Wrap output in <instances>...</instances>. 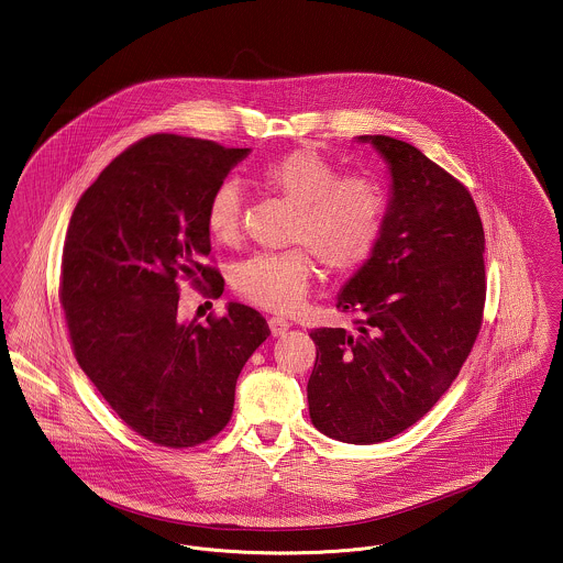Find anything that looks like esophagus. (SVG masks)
<instances>
[{
    "label": "esophagus",
    "mask_w": 563,
    "mask_h": 563,
    "mask_svg": "<svg viewBox=\"0 0 563 563\" xmlns=\"http://www.w3.org/2000/svg\"><path fill=\"white\" fill-rule=\"evenodd\" d=\"M269 331H272V335L274 338H278V335H285V331L291 327V322L285 321L283 317H269Z\"/></svg>",
    "instance_id": "esophagus-1"
}]
</instances>
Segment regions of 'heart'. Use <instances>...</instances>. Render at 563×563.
Instances as JSON below:
<instances>
[{"mask_svg": "<svg viewBox=\"0 0 563 563\" xmlns=\"http://www.w3.org/2000/svg\"><path fill=\"white\" fill-rule=\"evenodd\" d=\"M257 186L294 209L280 253H260L234 272V289L246 301L291 312L308 294L317 260L331 274L361 268L375 251L388 217V191L369 173H344L314 147H297L257 173ZM209 236L236 246L242 236V196L234 184L214 189L205 209Z\"/></svg>", "mask_w": 563, "mask_h": 563, "instance_id": "b5f03b06", "label": "heart"}]
</instances>
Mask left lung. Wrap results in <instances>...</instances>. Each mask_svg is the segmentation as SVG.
Returning a JSON list of instances; mask_svg holds the SVG:
<instances>
[{"label":"left lung","mask_w":563,"mask_h":563,"mask_svg":"<svg viewBox=\"0 0 563 563\" xmlns=\"http://www.w3.org/2000/svg\"><path fill=\"white\" fill-rule=\"evenodd\" d=\"M390 164L393 200L372 257L338 295L354 327L310 331L312 424L372 445L424 418L479 335L485 234L468 188L413 145L365 134Z\"/></svg>","instance_id":"left-lung-1"}]
</instances>
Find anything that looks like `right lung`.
I'll list each match as a JSON object with an SVG mask.
<instances>
[{
	"label": "right lung",
	"instance_id": "1",
	"mask_svg": "<svg viewBox=\"0 0 563 563\" xmlns=\"http://www.w3.org/2000/svg\"><path fill=\"white\" fill-rule=\"evenodd\" d=\"M249 154L181 134H150L101 170L74 209L58 299L81 372L139 437L173 450L225 429L266 319L242 303L181 322V283L223 294L205 209ZM213 262V260H211Z\"/></svg>",
	"mask_w": 563,
	"mask_h": 563
}]
</instances>
